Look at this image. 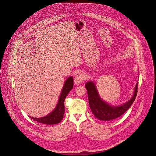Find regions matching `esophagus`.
<instances>
[{
  "mask_svg": "<svg viewBox=\"0 0 156 156\" xmlns=\"http://www.w3.org/2000/svg\"><path fill=\"white\" fill-rule=\"evenodd\" d=\"M85 79L84 75L82 73H77L74 77V82L76 85L80 84Z\"/></svg>",
  "mask_w": 156,
  "mask_h": 156,
  "instance_id": "1",
  "label": "esophagus"
}]
</instances>
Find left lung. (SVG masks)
<instances>
[{"mask_svg": "<svg viewBox=\"0 0 156 156\" xmlns=\"http://www.w3.org/2000/svg\"><path fill=\"white\" fill-rule=\"evenodd\" d=\"M137 82L134 89V94L132 98L124 104L114 106L103 101L99 95L97 87L92 81L86 83L85 88L88 90V96L90 110L94 116L99 120L103 121H112L124 114L133 103L137 92Z\"/></svg>", "mask_w": 156, "mask_h": 156, "instance_id": "left-lung-1", "label": "left lung"}]
</instances>
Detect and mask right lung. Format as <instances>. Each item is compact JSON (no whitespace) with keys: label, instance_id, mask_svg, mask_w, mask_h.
<instances>
[{"label":"right lung","instance_id":"obj_1","mask_svg":"<svg viewBox=\"0 0 156 156\" xmlns=\"http://www.w3.org/2000/svg\"><path fill=\"white\" fill-rule=\"evenodd\" d=\"M73 88V78L72 76L69 77L66 80L63 88L62 89L58 104L55 109L48 115L41 118L30 117L32 119L40 123L45 124H57L59 123L64 115L65 108L64 101L68 94Z\"/></svg>","mask_w":156,"mask_h":156}]
</instances>
